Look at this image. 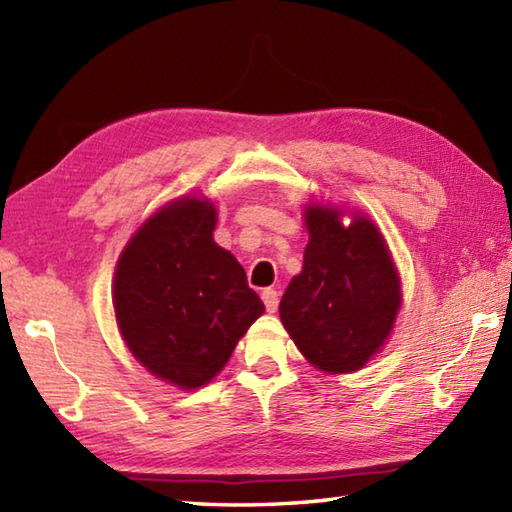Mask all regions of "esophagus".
<instances>
[{"label":"esophagus","mask_w":512,"mask_h":512,"mask_svg":"<svg viewBox=\"0 0 512 512\" xmlns=\"http://www.w3.org/2000/svg\"><path fill=\"white\" fill-rule=\"evenodd\" d=\"M262 299H264V306H266V310H268V312H275V310H277V306H279V295H277V290H273V288H266V290L262 292Z\"/></svg>","instance_id":"34e87169"}]
</instances>
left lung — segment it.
<instances>
[{"mask_svg": "<svg viewBox=\"0 0 512 512\" xmlns=\"http://www.w3.org/2000/svg\"><path fill=\"white\" fill-rule=\"evenodd\" d=\"M310 242L279 317L299 352L330 374H350L378 354L400 310V279L378 226L356 213L350 226L328 204H308Z\"/></svg>", "mask_w": 512, "mask_h": 512, "instance_id": "1", "label": "left lung"}]
</instances>
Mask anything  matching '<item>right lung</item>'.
I'll return each mask as SVG.
<instances>
[{
	"label": "right lung",
	"mask_w": 512,
	"mask_h": 512,
	"mask_svg": "<svg viewBox=\"0 0 512 512\" xmlns=\"http://www.w3.org/2000/svg\"><path fill=\"white\" fill-rule=\"evenodd\" d=\"M215 206L195 195L162 206L129 239L114 273V312L147 372L195 389L222 372L264 303L215 244Z\"/></svg>",
	"instance_id": "right-lung-1"
}]
</instances>
